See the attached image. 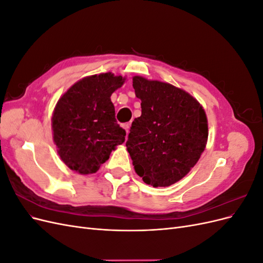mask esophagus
Segmentation results:
<instances>
[{"mask_svg":"<svg viewBox=\"0 0 263 263\" xmlns=\"http://www.w3.org/2000/svg\"><path fill=\"white\" fill-rule=\"evenodd\" d=\"M129 127H130V123L123 124V128L126 130V133H127V134H128V132H129Z\"/></svg>","mask_w":263,"mask_h":263,"instance_id":"obj_1","label":"esophagus"}]
</instances>
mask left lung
I'll list each match as a JSON object with an SVG mask.
<instances>
[{"mask_svg": "<svg viewBox=\"0 0 263 263\" xmlns=\"http://www.w3.org/2000/svg\"><path fill=\"white\" fill-rule=\"evenodd\" d=\"M141 116L134 119L126 147L136 173L147 184L169 186L198 161L209 136L203 107L169 83L134 77Z\"/></svg>", "mask_w": 263, "mask_h": 263, "instance_id": "obj_1", "label": "left lung"}]
</instances>
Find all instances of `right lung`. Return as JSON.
Segmentation results:
<instances>
[{
  "instance_id": "1",
  "label": "right lung",
  "mask_w": 263,
  "mask_h": 263,
  "mask_svg": "<svg viewBox=\"0 0 263 263\" xmlns=\"http://www.w3.org/2000/svg\"><path fill=\"white\" fill-rule=\"evenodd\" d=\"M122 77L103 73L82 79L62 95L52 116L53 140L61 160L81 174L95 173L125 141L110 95Z\"/></svg>"
}]
</instances>
